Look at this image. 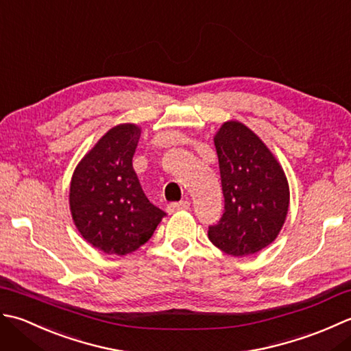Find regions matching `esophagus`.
<instances>
[{
	"mask_svg": "<svg viewBox=\"0 0 351 351\" xmlns=\"http://www.w3.org/2000/svg\"><path fill=\"white\" fill-rule=\"evenodd\" d=\"M189 206H191V203H189V202L171 203V204H168L167 210H168V213H174V212H177V210H188V209H189Z\"/></svg>",
	"mask_w": 351,
	"mask_h": 351,
	"instance_id": "1",
	"label": "esophagus"
}]
</instances>
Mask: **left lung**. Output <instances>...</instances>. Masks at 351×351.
Returning <instances> with one entry per match:
<instances>
[{"instance_id": "obj_1", "label": "left lung", "mask_w": 351, "mask_h": 351, "mask_svg": "<svg viewBox=\"0 0 351 351\" xmlns=\"http://www.w3.org/2000/svg\"><path fill=\"white\" fill-rule=\"evenodd\" d=\"M213 141L224 213L207 234L227 254H254L282 230L289 207L288 180L268 147L242 123L227 121Z\"/></svg>"}]
</instances>
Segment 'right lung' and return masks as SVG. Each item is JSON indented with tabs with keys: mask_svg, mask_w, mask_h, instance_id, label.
Here are the masks:
<instances>
[{
	"mask_svg": "<svg viewBox=\"0 0 351 351\" xmlns=\"http://www.w3.org/2000/svg\"><path fill=\"white\" fill-rule=\"evenodd\" d=\"M141 128H110L78 163L69 189L75 227L92 247L125 256L152 238L167 215L148 202L133 169Z\"/></svg>",
	"mask_w": 351,
	"mask_h": 351,
	"instance_id": "1",
	"label": "right lung"
}]
</instances>
